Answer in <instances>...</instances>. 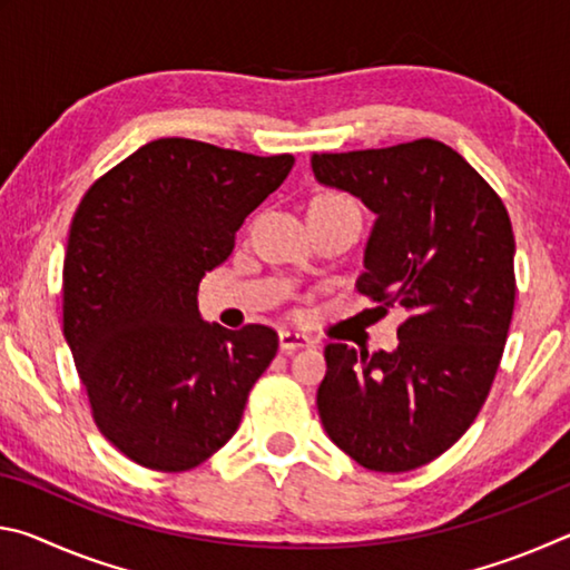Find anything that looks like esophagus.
<instances>
[{
  "label": "esophagus",
  "instance_id": "esophagus-1",
  "mask_svg": "<svg viewBox=\"0 0 570 570\" xmlns=\"http://www.w3.org/2000/svg\"><path fill=\"white\" fill-rule=\"evenodd\" d=\"M314 342L308 340L306 334H298V332H288V330H282L278 332V346H282V352L292 354L296 350H304V346H312Z\"/></svg>",
  "mask_w": 570,
  "mask_h": 570
}]
</instances>
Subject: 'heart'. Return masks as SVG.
I'll return each instance as SVG.
<instances>
[{
	"label": "heart",
	"instance_id": "heart-1",
	"mask_svg": "<svg viewBox=\"0 0 570 570\" xmlns=\"http://www.w3.org/2000/svg\"><path fill=\"white\" fill-rule=\"evenodd\" d=\"M320 198H344V196H336V193H326V196H320Z\"/></svg>",
	"mask_w": 570,
	"mask_h": 570
}]
</instances>
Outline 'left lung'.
I'll use <instances>...</instances> for the list:
<instances>
[{"label": "left lung", "mask_w": 570, "mask_h": 570, "mask_svg": "<svg viewBox=\"0 0 570 570\" xmlns=\"http://www.w3.org/2000/svg\"><path fill=\"white\" fill-rule=\"evenodd\" d=\"M314 176L377 220L356 292L402 306L394 352L326 344L316 407L362 468L407 472L465 435L493 387L515 306V238L485 178L432 138L314 153Z\"/></svg>", "instance_id": "1"}]
</instances>
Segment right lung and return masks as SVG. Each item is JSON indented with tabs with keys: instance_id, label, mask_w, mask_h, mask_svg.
<instances>
[{
	"instance_id": "1",
	"label": "right lung",
	"mask_w": 570,
	"mask_h": 570,
	"mask_svg": "<svg viewBox=\"0 0 570 570\" xmlns=\"http://www.w3.org/2000/svg\"><path fill=\"white\" fill-rule=\"evenodd\" d=\"M292 166L288 153L160 138L77 206L62 268L65 340L95 424L138 465L183 472L218 452L276 356L272 326L230 332L200 320L198 284Z\"/></svg>"
}]
</instances>
